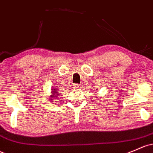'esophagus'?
Returning a JSON list of instances; mask_svg holds the SVG:
<instances>
[{
  "label": "esophagus",
  "mask_w": 153,
  "mask_h": 153,
  "mask_svg": "<svg viewBox=\"0 0 153 153\" xmlns=\"http://www.w3.org/2000/svg\"><path fill=\"white\" fill-rule=\"evenodd\" d=\"M73 88H75V89H78V88H79V85H78V84H74L73 85Z\"/></svg>",
  "instance_id": "esophagus-1"
}]
</instances>
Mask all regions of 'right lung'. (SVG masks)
Here are the masks:
<instances>
[{
    "instance_id": "right-lung-1",
    "label": "right lung",
    "mask_w": 153,
    "mask_h": 153,
    "mask_svg": "<svg viewBox=\"0 0 153 153\" xmlns=\"http://www.w3.org/2000/svg\"><path fill=\"white\" fill-rule=\"evenodd\" d=\"M52 90V92H51V98H56V96L57 95H59L58 94V90L57 89H56V88H53V89H51Z\"/></svg>"
}]
</instances>
